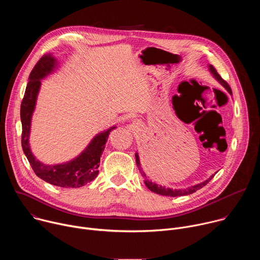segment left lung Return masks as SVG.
Listing matches in <instances>:
<instances>
[{
    "label": "left lung",
    "mask_w": 260,
    "mask_h": 260,
    "mask_svg": "<svg viewBox=\"0 0 260 260\" xmlns=\"http://www.w3.org/2000/svg\"><path fill=\"white\" fill-rule=\"evenodd\" d=\"M209 70H210V72L212 73V75L214 76V78L232 94L233 92H232V89H231L230 85L226 83V81H224L223 79H222V78L220 77V75L217 73L216 69H215L212 64H209ZM136 162H137V166H138V168H139V170H140V173H141L142 177L144 178V183H145V185L147 186V188L149 189V190H151V191H153L154 193H157V194H160V196H166V197H182V196L191 194V193L196 192L197 190L201 189L202 187H204L205 185L208 184V182L211 181V179L215 176V175H212V176H211L209 179H207L206 181H204V182H202V183H199V184H196V185H193V186H190V187H187V188L173 189V188H170V187L161 186V185H158V184H156V183H154V182H151L150 180H148L146 174L144 173V171H143L142 168H141V162H140V158H139L138 152L136 153ZM215 174H216V173H215Z\"/></svg>",
    "instance_id": "obj_1"
}]
</instances>
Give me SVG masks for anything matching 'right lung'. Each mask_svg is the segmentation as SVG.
I'll use <instances>...</instances> for the list:
<instances>
[{"mask_svg":"<svg viewBox=\"0 0 260 260\" xmlns=\"http://www.w3.org/2000/svg\"><path fill=\"white\" fill-rule=\"evenodd\" d=\"M57 66V60L52 54L43 55L29 74L28 83L20 106V119L22 124L21 146L22 150L34 170L35 174L42 180L64 188H77L94 180L99 175L101 155L105 149L106 142L112 126L98 134L85 149L70 161L57 165H45L36 159L29 147V134L31 116L35 111L37 98L41 87V80L51 74Z\"/></svg>","mask_w":260,"mask_h":260,"instance_id":"add662e5","label":"right lung"}]
</instances>
